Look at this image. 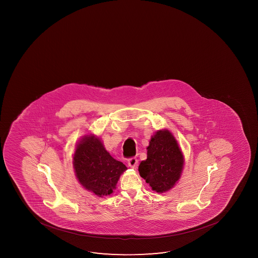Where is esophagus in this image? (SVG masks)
I'll use <instances>...</instances> for the list:
<instances>
[{
  "label": "esophagus",
  "instance_id": "1",
  "mask_svg": "<svg viewBox=\"0 0 258 258\" xmlns=\"http://www.w3.org/2000/svg\"><path fill=\"white\" fill-rule=\"evenodd\" d=\"M127 164L131 166V168H136L137 165H138V159L135 157H131L127 161Z\"/></svg>",
  "mask_w": 258,
  "mask_h": 258
}]
</instances>
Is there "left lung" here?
<instances>
[{
    "label": "left lung",
    "mask_w": 258,
    "mask_h": 258,
    "mask_svg": "<svg viewBox=\"0 0 258 258\" xmlns=\"http://www.w3.org/2000/svg\"><path fill=\"white\" fill-rule=\"evenodd\" d=\"M146 160L139 166L140 176L151 189L163 194L173 189L182 175L184 156L171 131L160 130L151 136Z\"/></svg>",
    "instance_id": "obj_1"
}]
</instances>
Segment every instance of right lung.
<instances>
[{"instance_id":"1","label":"right lung","mask_w":258,"mask_h":258,"mask_svg":"<svg viewBox=\"0 0 258 258\" xmlns=\"http://www.w3.org/2000/svg\"><path fill=\"white\" fill-rule=\"evenodd\" d=\"M73 166L83 188L98 197L112 195L120 175L127 169L110 156L102 139L94 134L85 135L77 142Z\"/></svg>"}]
</instances>
